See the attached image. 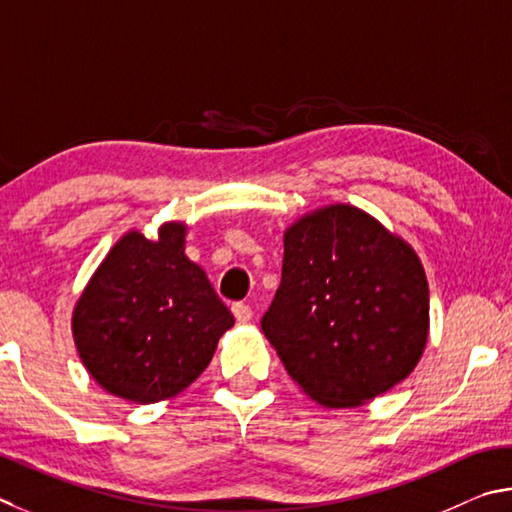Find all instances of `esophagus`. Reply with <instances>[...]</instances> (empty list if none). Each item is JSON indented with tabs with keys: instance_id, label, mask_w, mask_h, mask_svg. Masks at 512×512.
Returning <instances> with one entry per match:
<instances>
[{
	"instance_id": "esophagus-1",
	"label": "esophagus",
	"mask_w": 512,
	"mask_h": 512,
	"mask_svg": "<svg viewBox=\"0 0 512 512\" xmlns=\"http://www.w3.org/2000/svg\"><path fill=\"white\" fill-rule=\"evenodd\" d=\"M231 312H233V317H236L238 324H247V321H251V308L245 306V303H233Z\"/></svg>"
}]
</instances>
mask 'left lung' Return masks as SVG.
Returning <instances> with one entry per match:
<instances>
[{"label": "left lung", "mask_w": 512, "mask_h": 512, "mask_svg": "<svg viewBox=\"0 0 512 512\" xmlns=\"http://www.w3.org/2000/svg\"><path fill=\"white\" fill-rule=\"evenodd\" d=\"M261 326L306 396L330 409L362 407L425 353V267L371 213L319 206L283 231L281 285Z\"/></svg>", "instance_id": "1"}]
</instances>
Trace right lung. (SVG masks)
<instances>
[{"label": "right lung", "instance_id": "right-lung-1", "mask_svg": "<svg viewBox=\"0 0 512 512\" xmlns=\"http://www.w3.org/2000/svg\"><path fill=\"white\" fill-rule=\"evenodd\" d=\"M188 224L168 220L150 240L125 231L71 312L80 362L112 396L152 405L200 378L233 326L204 270L186 256Z\"/></svg>", "mask_w": 512, "mask_h": 512}]
</instances>
